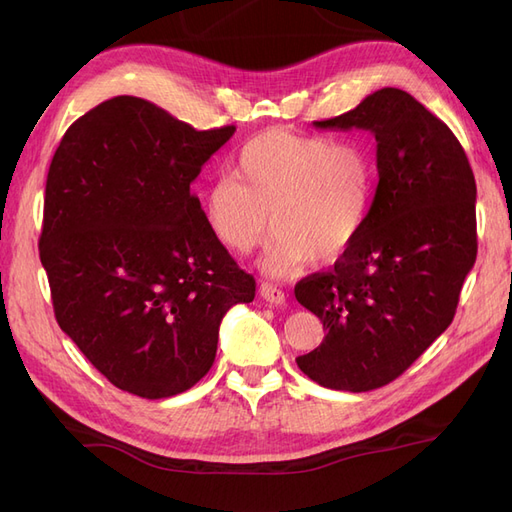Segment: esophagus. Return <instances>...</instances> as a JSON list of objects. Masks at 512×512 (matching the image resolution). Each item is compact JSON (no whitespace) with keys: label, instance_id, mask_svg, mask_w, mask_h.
<instances>
[{"label":"esophagus","instance_id":"1","mask_svg":"<svg viewBox=\"0 0 512 512\" xmlns=\"http://www.w3.org/2000/svg\"><path fill=\"white\" fill-rule=\"evenodd\" d=\"M260 297L265 299L267 303H271V305H284V301H286L284 290H280V288L269 284V282H262L260 284Z\"/></svg>","mask_w":512,"mask_h":512}]
</instances>
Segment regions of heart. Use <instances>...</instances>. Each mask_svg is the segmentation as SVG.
I'll use <instances>...</instances> for the list:
<instances>
[{
	"mask_svg": "<svg viewBox=\"0 0 512 512\" xmlns=\"http://www.w3.org/2000/svg\"><path fill=\"white\" fill-rule=\"evenodd\" d=\"M376 170L356 141L267 130L247 141L235 179L220 177L205 194L207 224L235 254L275 241L262 267L288 275L305 260L324 265L359 239L374 203Z\"/></svg>",
	"mask_w": 512,
	"mask_h": 512,
	"instance_id": "b5f03b06",
	"label": "heart"
}]
</instances>
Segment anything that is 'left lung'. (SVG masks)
Returning a JSON list of instances; mask_svg holds the SVG:
<instances>
[{
  "label": "left lung",
  "mask_w": 512,
  "mask_h": 512,
  "mask_svg": "<svg viewBox=\"0 0 512 512\" xmlns=\"http://www.w3.org/2000/svg\"><path fill=\"white\" fill-rule=\"evenodd\" d=\"M376 136L378 188L365 228L327 273L294 286L322 320V344L297 359L320 386L363 393L393 382L448 329L476 260V181L442 119L384 87L314 121Z\"/></svg>",
  "instance_id": "1"
}]
</instances>
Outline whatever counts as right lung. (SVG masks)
Segmentation results:
<instances>
[{"label":"right lung","mask_w":512,"mask_h":512,"mask_svg":"<svg viewBox=\"0 0 512 512\" xmlns=\"http://www.w3.org/2000/svg\"><path fill=\"white\" fill-rule=\"evenodd\" d=\"M232 134L117 96L76 119L55 151L40 235L55 318L121 391L192 389L215 361L224 314L254 301V277L190 190Z\"/></svg>","instance_id":"1"}]
</instances>
